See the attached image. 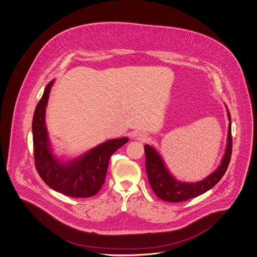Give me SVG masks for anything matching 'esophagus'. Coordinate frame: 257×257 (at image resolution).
Segmentation results:
<instances>
[{"label":"esophagus","mask_w":257,"mask_h":257,"mask_svg":"<svg viewBox=\"0 0 257 257\" xmlns=\"http://www.w3.org/2000/svg\"><path fill=\"white\" fill-rule=\"evenodd\" d=\"M135 138H136L138 141L146 142L147 140V135L146 134V133H144V132H136Z\"/></svg>","instance_id":"1"}]
</instances>
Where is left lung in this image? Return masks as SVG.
Returning a JSON list of instances; mask_svg holds the SVG:
<instances>
[{
	"label": "left lung",
	"mask_w": 257,
	"mask_h": 257,
	"mask_svg": "<svg viewBox=\"0 0 257 257\" xmlns=\"http://www.w3.org/2000/svg\"><path fill=\"white\" fill-rule=\"evenodd\" d=\"M227 114L229 119V125L225 153L223 155V158L221 160L219 168L201 181H198L196 183H185L176 180L167 169L159 153L153 147L148 145L145 146L147 177L149 184L156 196L161 199L169 202L186 201L188 199L194 198L206 193L220 181L228 168L232 153L231 116L228 109Z\"/></svg>",
	"instance_id": "8db88e82"
}]
</instances>
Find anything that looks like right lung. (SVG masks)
<instances>
[{
	"label": "right lung",
	"instance_id": "right-lung-1",
	"mask_svg": "<svg viewBox=\"0 0 257 257\" xmlns=\"http://www.w3.org/2000/svg\"><path fill=\"white\" fill-rule=\"evenodd\" d=\"M53 84L54 81H51L45 87L33 117L34 155L37 172L50 188L65 196H95L105 182L110 156L128 143V138L107 141L66 163L57 159L52 154L45 125V110Z\"/></svg>",
	"mask_w": 257,
	"mask_h": 257
}]
</instances>
